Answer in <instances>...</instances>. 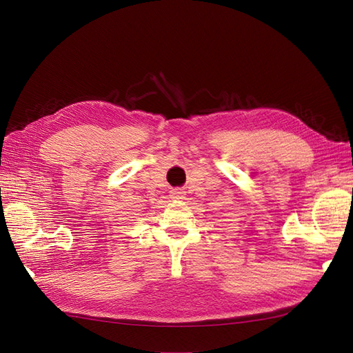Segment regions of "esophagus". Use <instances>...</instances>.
<instances>
[{
  "instance_id": "esophagus-1",
  "label": "esophagus",
  "mask_w": 353,
  "mask_h": 353,
  "mask_svg": "<svg viewBox=\"0 0 353 353\" xmlns=\"http://www.w3.org/2000/svg\"><path fill=\"white\" fill-rule=\"evenodd\" d=\"M171 198L173 199H182V198H185V192L182 189H174V190H171Z\"/></svg>"
}]
</instances>
